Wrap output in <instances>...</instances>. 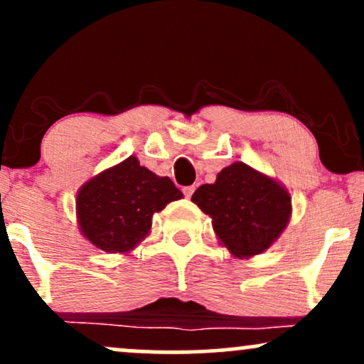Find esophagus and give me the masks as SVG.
<instances>
[{
	"mask_svg": "<svg viewBox=\"0 0 364 364\" xmlns=\"http://www.w3.org/2000/svg\"><path fill=\"white\" fill-rule=\"evenodd\" d=\"M193 191H195V186H185V188H183V193H185L186 198H191Z\"/></svg>",
	"mask_w": 364,
	"mask_h": 364,
	"instance_id": "1",
	"label": "esophagus"
}]
</instances>
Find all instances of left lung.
Here are the masks:
<instances>
[{
  "mask_svg": "<svg viewBox=\"0 0 364 364\" xmlns=\"http://www.w3.org/2000/svg\"><path fill=\"white\" fill-rule=\"evenodd\" d=\"M224 248L235 258H253L272 246L289 224L292 202L281 181L236 161L217 174L215 183L191 196Z\"/></svg>",
  "mask_w": 364,
  "mask_h": 364,
  "instance_id": "8db88e82",
  "label": "left lung"
}]
</instances>
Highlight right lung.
<instances>
[{"instance_id":"right-lung-1","label":"right lung","mask_w":364,"mask_h":364,"mask_svg":"<svg viewBox=\"0 0 364 364\" xmlns=\"http://www.w3.org/2000/svg\"><path fill=\"white\" fill-rule=\"evenodd\" d=\"M181 198L168 176H157L129 156L78 188V229L95 248L128 255L149 236L154 215Z\"/></svg>"}]
</instances>
